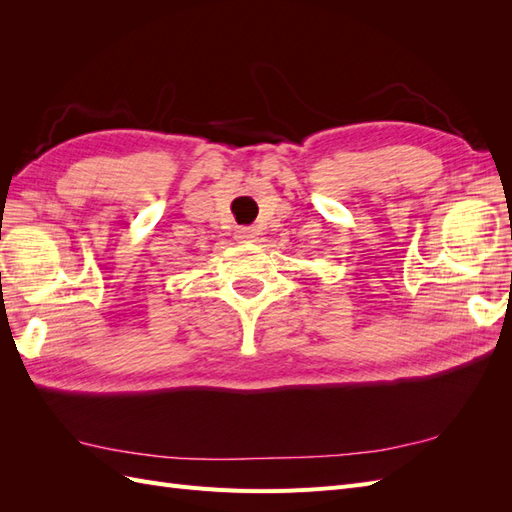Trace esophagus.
Wrapping results in <instances>:
<instances>
[{
    "label": "esophagus",
    "mask_w": 512,
    "mask_h": 512,
    "mask_svg": "<svg viewBox=\"0 0 512 512\" xmlns=\"http://www.w3.org/2000/svg\"><path fill=\"white\" fill-rule=\"evenodd\" d=\"M258 228L256 226H243V228H239L237 230V239L241 241V243H247V241H256L258 239Z\"/></svg>",
    "instance_id": "34e87169"
}]
</instances>
